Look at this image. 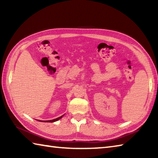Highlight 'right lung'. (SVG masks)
Instances as JSON below:
<instances>
[{
	"label": "right lung",
	"mask_w": 158,
	"mask_h": 158,
	"mask_svg": "<svg viewBox=\"0 0 158 158\" xmlns=\"http://www.w3.org/2000/svg\"><path fill=\"white\" fill-rule=\"evenodd\" d=\"M63 116H64V115H62V116L59 117H58V118L54 119H52V120H48V121H44V122H43V121H41V122H56V121L59 120L60 119H61ZM40 122H41V121H40Z\"/></svg>",
	"instance_id": "obj_1"
}]
</instances>
